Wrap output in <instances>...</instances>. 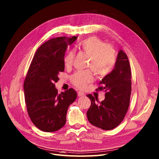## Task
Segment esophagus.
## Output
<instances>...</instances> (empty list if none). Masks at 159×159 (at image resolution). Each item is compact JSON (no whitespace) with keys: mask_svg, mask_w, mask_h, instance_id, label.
Listing matches in <instances>:
<instances>
[{"mask_svg":"<svg viewBox=\"0 0 159 159\" xmlns=\"http://www.w3.org/2000/svg\"><path fill=\"white\" fill-rule=\"evenodd\" d=\"M77 95H78V97H84V96H85V94H84L82 92H81V91H78L77 92Z\"/></svg>","mask_w":159,"mask_h":159,"instance_id":"esophagus-1","label":"esophagus"}]
</instances>
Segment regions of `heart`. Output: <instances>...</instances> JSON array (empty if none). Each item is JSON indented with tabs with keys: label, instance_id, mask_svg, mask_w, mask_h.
Returning a JSON list of instances; mask_svg holds the SVG:
<instances>
[{
	"label": "heart",
	"instance_id": "obj_1",
	"mask_svg": "<svg viewBox=\"0 0 159 159\" xmlns=\"http://www.w3.org/2000/svg\"><path fill=\"white\" fill-rule=\"evenodd\" d=\"M77 47L84 54L89 56L87 68L91 69L97 78L106 77L112 71L116 62V53L111 45L105 44L97 37L91 36L79 42ZM75 57V52L73 50L68 51L63 58L64 65L67 68L70 67ZM91 70H87L75 73L70 78L71 83L79 89H86L93 81Z\"/></svg>",
	"mask_w": 159,
	"mask_h": 159
}]
</instances>
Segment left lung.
I'll use <instances>...</instances> for the list:
<instances>
[{
	"label": "left lung",
	"mask_w": 159,
	"mask_h": 159,
	"mask_svg": "<svg viewBox=\"0 0 159 159\" xmlns=\"http://www.w3.org/2000/svg\"><path fill=\"white\" fill-rule=\"evenodd\" d=\"M99 85L97 91H105V99L99 102L91 94L87 95L91 101L87 112L88 120L98 128L112 130L123 120L129 107L132 91L130 63L123 50L118 52L114 70L102 79Z\"/></svg>",
	"instance_id": "obj_1"
}]
</instances>
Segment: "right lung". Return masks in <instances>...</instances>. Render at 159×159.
<instances>
[{
	"instance_id": "add662e5",
	"label": "right lung",
	"mask_w": 159,
	"mask_h": 159,
	"mask_svg": "<svg viewBox=\"0 0 159 159\" xmlns=\"http://www.w3.org/2000/svg\"><path fill=\"white\" fill-rule=\"evenodd\" d=\"M77 38L63 36L46 41L37 50L28 70L24 84L27 110L32 122L43 132L61 129L66 123L68 107L77 98L73 89L58 94L54 84L65 70L66 48Z\"/></svg>"
}]
</instances>
